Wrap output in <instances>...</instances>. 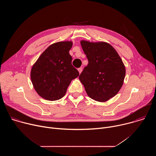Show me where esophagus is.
Masks as SVG:
<instances>
[{"instance_id": "obj_1", "label": "esophagus", "mask_w": 156, "mask_h": 156, "mask_svg": "<svg viewBox=\"0 0 156 156\" xmlns=\"http://www.w3.org/2000/svg\"><path fill=\"white\" fill-rule=\"evenodd\" d=\"M82 70H83V69H82L81 67H80V68H79V69H78V72H79V73H81Z\"/></svg>"}]
</instances>
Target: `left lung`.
Here are the masks:
<instances>
[{
	"instance_id": "8db88e82",
	"label": "left lung",
	"mask_w": 156,
	"mask_h": 156,
	"mask_svg": "<svg viewBox=\"0 0 156 156\" xmlns=\"http://www.w3.org/2000/svg\"><path fill=\"white\" fill-rule=\"evenodd\" d=\"M88 60L79 79L89 97L105 102L120 91L125 76V67L115 49L105 42L81 41Z\"/></svg>"
}]
</instances>
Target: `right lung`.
Here are the masks:
<instances>
[{"instance_id": "1", "label": "right lung", "mask_w": 156, "mask_h": 156, "mask_svg": "<svg viewBox=\"0 0 156 156\" xmlns=\"http://www.w3.org/2000/svg\"><path fill=\"white\" fill-rule=\"evenodd\" d=\"M72 41H62L49 46L38 58L31 71L34 90L42 98L56 101L63 98L71 81L79 76L72 64L69 51Z\"/></svg>"}]
</instances>
